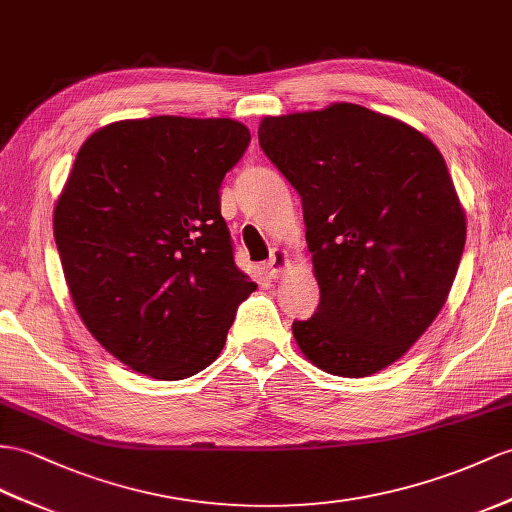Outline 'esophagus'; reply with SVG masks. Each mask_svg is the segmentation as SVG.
Here are the masks:
<instances>
[{"instance_id":"34e87169","label":"esophagus","mask_w":512,"mask_h":512,"mask_svg":"<svg viewBox=\"0 0 512 512\" xmlns=\"http://www.w3.org/2000/svg\"><path fill=\"white\" fill-rule=\"evenodd\" d=\"M286 267H289V254L282 252V249H278V252H273L271 258H269V263L265 265L269 278H278Z\"/></svg>"}]
</instances>
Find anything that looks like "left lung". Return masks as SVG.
<instances>
[{
    "mask_svg": "<svg viewBox=\"0 0 512 512\" xmlns=\"http://www.w3.org/2000/svg\"><path fill=\"white\" fill-rule=\"evenodd\" d=\"M258 143L302 197L319 282L315 315L293 321L299 350L343 378L389 367L439 315L465 249L439 149L356 104L267 117Z\"/></svg>",
    "mask_w": 512,
    "mask_h": 512,
    "instance_id": "obj_1",
    "label": "left lung"
}]
</instances>
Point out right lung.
<instances>
[{"label": "right lung", "mask_w": 512, "mask_h": 512, "mask_svg": "<svg viewBox=\"0 0 512 512\" xmlns=\"http://www.w3.org/2000/svg\"><path fill=\"white\" fill-rule=\"evenodd\" d=\"M252 141L232 119L149 117L91 134L54 210L84 326L156 380L206 369L256 284L234 265L221 182Z\"/></svg>", "instance_id": "obj_1"}]
</instances>
